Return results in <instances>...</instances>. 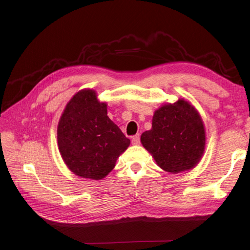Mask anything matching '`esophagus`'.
Instances as JSON below:
<instances>
[{"label":"esophagus","mask_w":250,"mask_h":250,"mask_svg":"<svg viewBox=\"0 0 250 250\" xmlns=\"http://www.w3.org/2000/svg\"><path fill=\"white\" fill-rule=\"evenodd\" d=\"M140 142H141V138H140V134H135L131 138V143L132 145H140Z\"/></svg>","instance_id":"obj_1"}]
</instances>
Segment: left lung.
Listing matches in <instances>:
<instances>
[{
  "mask_svg": "<svg viewBox=\"0 0 250 250\" xmlns=\"http://www.w3.org/2000/svg\"><path fill=\"white\" fill-rule=\"evenodd\" d=\"M141 142L163 170L179 173L199 162L206 147V132L197 110L179 99L154 112L152 128L142 133Z\"/></svg>",
  "mask_w": 250,
  "mask_h": 250,
  "instance_id": "left-lung-1",
  "label": "left lung"
}]
</instances>
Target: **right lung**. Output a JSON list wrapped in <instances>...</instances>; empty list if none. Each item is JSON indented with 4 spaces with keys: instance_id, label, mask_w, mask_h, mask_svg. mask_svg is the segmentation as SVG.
I'll list each match as a JSON object with an SVG mask.
<instances>
[{
    "instance_id": "1",
    "label": "right lung",
    "mask_w": 250,
    "mask_h": 250,
    "mask_svg": "<svg viewBox=\"0 0 250 250\" xmlns=\"http://www.w3.org/2000/svg\"><path fill=\"white\" fill-rule=\"evenodd\" d=\"M106 106L98 101L94 90H80L66 104L59 120L60 154L67 168L83 178H104L130 144L107 117Z\"/></svg>"
}]
</instances>
